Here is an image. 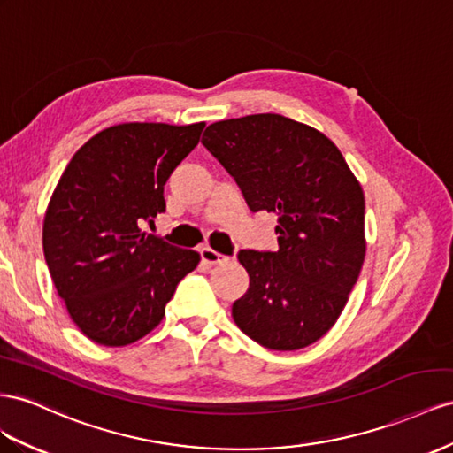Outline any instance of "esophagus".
I'll use <instances>...</instances> for the list:
<instances>
[{
  "mask_svg": "<svg viewBox=\"0 0 453 453\" xmlns=\"http://www.w3.org/2000/svg\"><path fill=\"white\" fill-rule=\"evenodd\" d=\"M200 257H202V263H205V265H221V263H225L228 257H225V255H221L219 251H215V250H211V248H202L200 250Z\"/></svg>",
  "mask_w": 453,
  "mask_h": 453,
  "instance_id": "esophagus-1",
  "label": "esophagus"
}]
</instances>
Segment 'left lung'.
<instances>
[{"mask_svg":"<svg viewBox=\"0 0 453 453\" xmlns=\"http://www.w3.org/2000/svg\"><path fill=\"white\" fill-rule=\"evenodd\" d=\"M202 144L253 213L278 215V251L238 253L250 288L232 318L266 349L312 345L343 312L364 263L360 182L324 133L280 114L215 121Z\"/></svg>","mask_w":453,"mask_h":453,"instance_id":"obj_1","label":"left lung"}]
</instances>
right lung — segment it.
I'll use <instances>...</instances> for the list:
<instances>
[{"instance_id": "right-lung-1", "label": "right lung", "mask_w": 453, "mask_h": 453, "mask_svg": "<svg viewBox=\"0 0 453 453\" xmlns=\"http://www.w3.org/2000/svg\"><path fill=\"white\" fill-rule=\"evenodd\" d=\"M192 126L119 124L74 154L47 205L43 253L68 314L106 347L135 343L162 322L177 284L200 263L142 232L165 211L164 187L198 144Z\"/></svg>"}]
</instances>
